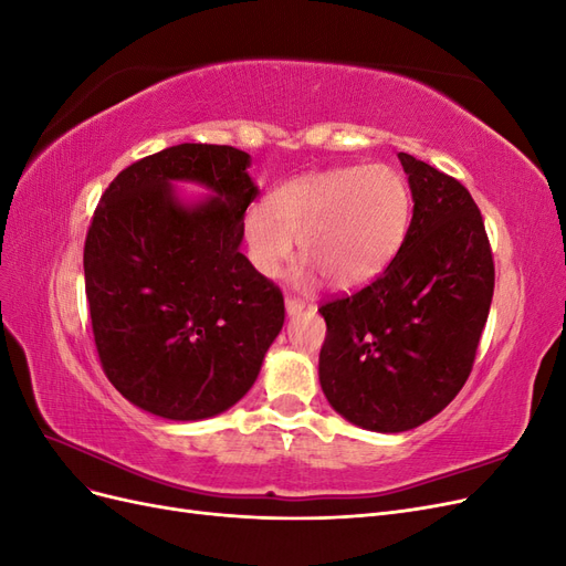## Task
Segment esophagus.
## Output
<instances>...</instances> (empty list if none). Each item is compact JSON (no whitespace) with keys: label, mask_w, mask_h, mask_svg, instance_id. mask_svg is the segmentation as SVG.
<instances>
[{"label":"esophagus","mask_w":566,"mask_h":566,"mask_svg":"<svg viewBox=\"0 0 566 566\" xmlns=\"http://www.w3.org/2000/svg\"><path fill=\"white\" fill-rule=\"evenodd\" d=\"M302 310H304V302H302L300 297H293V295H287V297H285V312H287L290 316L300 314Z\"/></svg>","instance_id":"obj_1"}]
</instances>
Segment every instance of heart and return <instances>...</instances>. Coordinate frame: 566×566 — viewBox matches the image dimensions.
<instances>
[{"label": "heart", "instance_id": "1", "mask_svg": "<svg viewBox=\"0 0 566 566\" xmlns=\"http://www.w3.org/2000/svg\"><path fill=\"white\" fill-rule=\"evenodd\" d=\"M413 214L406 177L385 163L310 172L273 188L269 205H252L243 235L252 264L276 276L295 250L306 269L335 287L373 281L399 254Z\"/></svg>", "mask_w": 566, "mask_h": 566}]
</instances>
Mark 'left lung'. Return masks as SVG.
Instances as JSON below:
<instances>
[{"mask_svg":"<svg viewBox=\"0 0 566 566\" xmlns=\"http://www.w3.org/2000/svg\"><path fill=\"white\" fill-rule=\"evenodd\" d=\"M413 219L391 264L318 306V378L331 406L375 432L434 418L468 382L495 269L482 212L458 179L399 153Z\"/></svg>","mask_w":566,"mask_h":566,"instance_id":"left-lung-1","label":"left lung"}]
</instances>
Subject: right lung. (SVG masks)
Wrapping results in <instances>:
<instances>
[{
    "label": "right lung",
    "instance_id": "obj_1",
    "mask_svg": "<svg viewBox=\"0 0 566 566\" xmlns=\"http://www.w3.org/2000/svg\"><path fill=\"white\" fill-rule=\"evenodd\" d=\"M233 146L179 144L132 163L101 196L84 241V290L98 361L153 416L202 420L231 408L283 328L281 287L238 250L256 198ZM212 187L186 211L168 184Z\"/></svg>",
    "mask_w": 566,
    "mask_h": 566
}]
</instances>
